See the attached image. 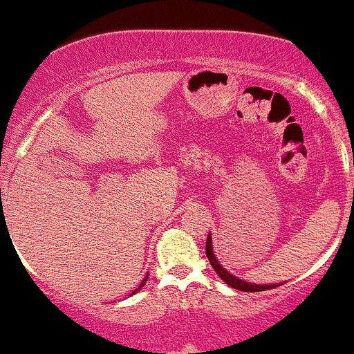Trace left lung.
Here are the masks:
<instances>
[{
    "instance_id": "1",
    "label": "left lung",
    "mask_w": 354,
    "mask_h": 354,
    "mask_svg": "<svg viewBox=\"0 0 354 354\" xmlns=\"http://www.w3.org/2000/svg\"><path fill=\"white\" fill-rule=\"evenodd\" d=\"M206 257H208L209 263H212L213 270L218 274V277L222 279L225 284H229L230 288L237 289V291H244V292H260V291H267V289H274L277 288L279 284H250V282L243 281V279L236 277V275H232L230 272H227L225 268L222 267V265L218 263V260H216L215 253H213V246H212V236L208 234V239H206Z\"/></svg>"
}]
</instances>
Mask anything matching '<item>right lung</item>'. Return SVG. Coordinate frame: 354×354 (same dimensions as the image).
<instances>
[{
    "label": "right lung",
    "mask_w": 354,
    "mask_h": 354,
    "mask_svg": "<svg viewBox=\"0 0 354 354\" xmlns=\"http://www.w3.org/2000/svg\"><path fill=\"white\" fill-rule=\"evenodd\" d=\"M146 281H148V277H145V281H142V282H141V286H139V288H138V289H136V291H134V292H132V295H136V292H138V291H139V289H141V288H142V286H145V284H146Z\"/></svg>",
    "instance_id": "add662e5"
}]
</instances>
